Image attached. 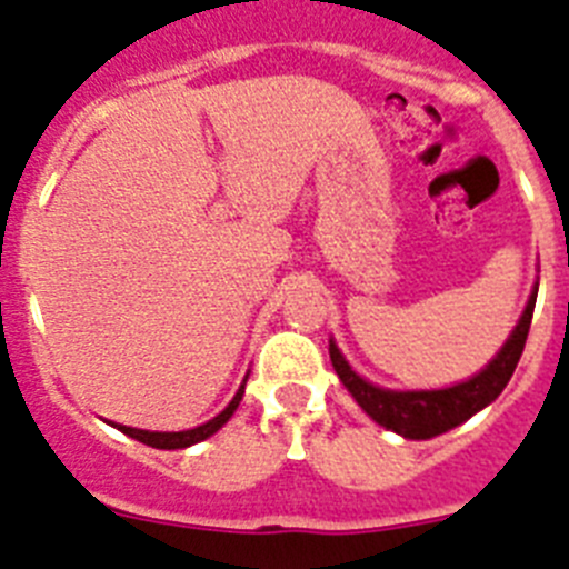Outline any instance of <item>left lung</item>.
<instances>
[{"instance_id": "8db88e82", "label": "left lung", "mask_w": 569, "mask_h": 569, "mask_svg": "<svg viewBox=\"0 0 569 569\" xmlns=\"http://www.w3.org/2000/svg\"><path fill=\"white\" fill-rule=\"evenodd\" d=\"M536 295L538 289L529 298L527 309L520 315L518 327L509 336V341L503 343V350L491 358L489 367L480 370L475 379L455 385V388L446 390H381L373 388L370 381H365L361 376H356L350 370V365L343 361V356L338 352V347L329 341V358H332V367H336L338 379L343 381V388L350 390L352 399H356L365 413L376 419L379 425L390 428V431L402 433L408 439H431L437 433H446L451 428H457L460 422H466L469 417H475L477 410H483L486 405L495 402L500 396V390L509 385L515 367L520 361V352H523V343L529 336V323H532V309H536Z\"/></svg>"}]
</instances>
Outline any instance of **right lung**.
<instances>
[{
    "mask_svg": "<svg viewBox=\"0 0 569 569\" xmlns=\"http://www.w3.org/2000/svg\"><path fill=\"white\" fill-rule=\"evenodd\" d=\"M242 393H246V385H242L240 390H237V396L231 399V405H228L219 417H213L211 422L199 425V428H190V431H173V433H159V431H138V428H127V425H118V431H123L127 437L138 439V442H144V446H152V448H164V451H173V448H188L193 446V442H202V439H208L211 433H217L222 425L228 422V419L233 417V410H237V405H240Z\"/></svg>",
    "mask_w": 569,
    "mask_h": 569,
    "instance_id": "1",
    "label": "right lung"
}]
</instances>
